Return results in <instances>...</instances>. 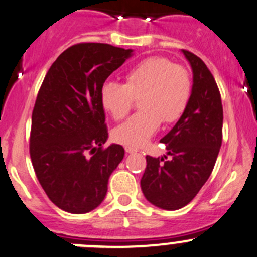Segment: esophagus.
Returning a JSON list of instances; mask_svg holds the SVG:
<instances>
[{"label":"esophagus","instance_id":"34e87169","mask_svg":"<svg viewBox=\"0 0 257 257\" xmlns=\"http://www.w3.org/2000/svg\"><path fill=\"white\" fill-rule=\"evenodd\" d=\"M124 150H126V153L131 154V153H136V151H138V149L133 148V146H124Z\"/></svg>","mask_w":257,"mask_h":257}]
</instances>
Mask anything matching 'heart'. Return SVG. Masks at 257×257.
Here are the masks:
<instances>
[{
  "instance_id": "1",
  "label": "heart",
  "mask_w": 257,
  "mask_h": 257,
  "mask_svg": "<svg viewBox=\"0 0 257 257\" xmlns=\"http://www.w3.org/2000/svg\"><path fill=\"white\" fill-rule=\"evenodd\" d=\"M192 93L188 70L164 57H150L134 65L124 83L107 82L101 89L104 109L116 121L130 113L135 99L141 111L113 130V140L139 148L148 143L160 123H173L184 113Z\"/></svg>"
}]
</instances>
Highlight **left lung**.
Masks as SVG:
<instances>
[{
	"mask_svg": "<svg viewBox=\"0 0 257 257\" xmlns=\"http://www.w3.org/2000/svg\"><path fill=\"white\" fill-rule=\"evenodd\" d=\"M193 69V88L184 113L161 139L168 156H146L141 189L159 208L187 206L208 180L222 145L223 108L211 70L195 54L183 50Z\"/></svg>",
	"mask_w": 257,
	"mask_h": 257,
	"instance_id": "1",
	"label": "left lung"
}]
</instances>
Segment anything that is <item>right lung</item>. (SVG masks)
Segmentation results:
<instances>
[{
	"label": "right lung",
	"instance_id": "add662e5",
	"mask_svg": "<svg viewBox=\"0 0 257 257\" xmlns=\"http://www.w3.org/2000/svg\"><path fill=\"white\" fill-rule=\"evenodd\" d=\"M131 49L79 43L46 73L31 117L30 158L44 192L60 209L88 213L103 202L109 175L123 159L108 138L101 89Z\"/></svg>",
	"mask_w": 257,
	"mask_h": 257
}]
</instances>
